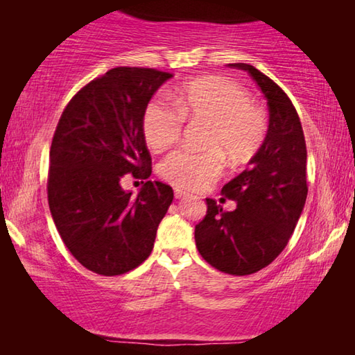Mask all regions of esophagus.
Returning <instances> with one entry per match:
<instances>
[{
    "mask_svg": "<svg viewBox=\"0 0 355 355\" xmlns=\"http://www.w3.org/2000/svg\"><path fill=\"white\" fill-rule=\"evenodd\" d=\"M173 194H175V199H182V197H186V192L183 189H175L173 191Z\"/></svg>",
    "mask_w": 355,
    "mask_h": 355,
    "instance_id": "obj_1",
    "label": "esophagus"
}]
</instances>
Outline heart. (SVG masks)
<instances>
[{
	"label": "heart",
	"instance_id": "heart-1",
	"mask_svg": "<svg viewBox=\"0 0 355 355\" xmlns=\"http://www.w3.org/2000/svg\"><path fill=\"white\" fill-rule=\"evenodd\" d=\"M173 107L155 98L144 111L142 131L148 147L161 152L180 141L183 119L208 123L205 147L208 152L175 150L159 164V175L183 189H202L218 180L224 158L233 166L244 164L260 148L266 135V117L252 103L250 94L225 78L209 76L189 83L175 95Z\"/></svg>",
	"mask_w": 355,
	"mask_h": 355
}]
</instances>
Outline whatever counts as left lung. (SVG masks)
<instances>
[{
  "label": "left lung",
  "mask_w": 355,
  "mask_h": 355,
  "mask_svg": "<svg viewBox=\"0 0 355 355\" xmlns=\"http://www.w3.org/2000/svg\"><path fill=\"white\" fill-rule=\"evenodd\" d=\"M248 71L269 107V127L248 169L230 180L222 194L236 202L224 211L207 199V216L196 225L203 260L232 275L266 268L290 241L307 199V147L302 125L288 95L254 65L228 64Z\"/></svg>",
  "instance_id": "1"
}]
</instances>
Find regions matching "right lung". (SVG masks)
I'll list each match as a JSON object with an SVG mask.
<instances>
[{
  "mask_svg": "<svg viewBox=\"0 0 355 355\" xmlns=\"http://www.w3.org/2000/svg\"><path fill=\"white\" fill-rule=\"evenodd\" d=\"M155 69L116 67L86 84L65 106L53 136L48 205L59 235L84 268L120 275L146 261L173 199L169 184L144 183L136 198L127 173H152L144 111L172 78Z\"/></svg>",
  "mask_w": 355,
  "mask_h": 355,
  "instance_id": "1",
  "label": "right lung"
}]
</instances>
